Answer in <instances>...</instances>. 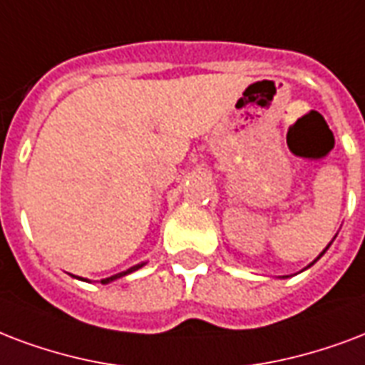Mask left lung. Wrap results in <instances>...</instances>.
<instances>
[{
    "mask_svg": "<svg viewBox=\"0 0 365 365\" xmlns=\"http://www.w3.org/2000/svg\"><path fill=\"white\" fill-rule=\"evenodd\" d=\"M327 249H329V245H327V247H325V249H324V252H325V250H327ZM324 252H322V255H319V257L316 258V260H319V258L324 257ZM316 260H314V262H316ZM314 262H312V264H314ZM312 264H310V266H312ZM310 266H308V268H310Z\"/></svg>",
    "mask_w": 365,
    "mask_h": 365,
    "instance_id": "left-lung-1",
    "label": "left lung"
}]
</instances>
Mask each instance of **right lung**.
Returning a JSON list of instances; mask_svg holds the SVG:
<instances>
[{"label":"right lung","instance_id":"right-lung-1","mask_svg":"<svg viewBox=\"0 0 365 365\" xmlns=\"http://www.w3.org/2000/svg\"><path fill=\"white\" fill-rule=\"evenodd\" d=\"M141 266H145V262H141V264H135V266H132L130 269H126V272H120V274H116V275H110V277H105V279H101V283H110V282H115V279H118V277H122V275H128V274H132V272H135V269H139Z\"/></svg>","mask_w":365,"mask_h":365}]
</instances>
